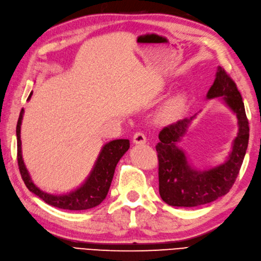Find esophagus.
Segmentation results:
<instances>
[{"label":"esophagus","instance_id":"obj_1","mask_svg":"<svg viewBox=\"0 0 261 261\" xmlns=\"http://www.w3.org/2000/svg\"><path fill=\"white\" fill-rule=\"evenodd\" d=\"M133 143L136 144H144L146 143V137L143 132H137L133 136Z\"/></svg>","mask_w":261,"mask_h":261}]
</instances>
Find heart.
<instances>
[{
    "instance_id": "obj_1",
    "label": "heart",
    "mask_w": 261,
    "mask_h": 261,
    "mask_svg": "<svg viewBox=\"0 0 261 261\" xmlns=\"http://www.w3.org/2000/svg\"><path fill=\"white\" fill-rule=\"evenodd\" d=\"M183 100H184V97L183 96H177L175 97L174 99L172 100V101L170 102L169 107H168V111L169 112H173L175 111L179 108V106H181L183 103Z\"/></svg>"
}]
</instances>
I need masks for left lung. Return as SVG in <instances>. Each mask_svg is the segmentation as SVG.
Listing matches in <instances>:
<instances>
[{
  "instance_id": "8db88e82",
  "label": "left lung",
  "mask_w": 261,
  "mask_h": 261,
  "mask_svg": "<svg viewBox=\"0 0 261 261\" xmlns=\"http://www.w3.org/2000/svg\"><path fill=\"white\" fill-rule=\"evenodd\" d=\"M206 97H222L235 113L238 120L237 137L223 164L200 171L193 168L184 151L178 146L197 113L166 125L160 131V142L155 146L159 159V192L170 206L194 207L214 202L229 192L242 168L248 146L249 123L242 95L235 82L222 67H218L216 78Z\"/></svg>"
}]
</instances>
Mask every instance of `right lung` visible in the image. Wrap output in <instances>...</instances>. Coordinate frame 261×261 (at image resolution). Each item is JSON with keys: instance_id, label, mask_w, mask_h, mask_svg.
<instances>
[{"instance_id": "1", "label": "right lung", "mask_w": 261, "mask_h": 261, "mask_svg": "<svg viewBox=\"0 0 261 261\" xmlns=\"http://www.w3.org/2000/svg\"><path fill=\"white\" fill-rule=\"evenodd\" d=\"M33 92L30 93L28 100L31 99ZM24 109L21 110L16 125L17 137V162L18 169L21 172L23 181L32 193H34L45 203L57 208L69 211H84L98 206L106 198L110 189L113 174L119 160L123 156L124 153L130 148V141L128 139H118L106 143L100 151L97 161L93 165L89 176L86 181L67 194L54 195L49 194L38 189L33 183L30 173L26 169L22 156V141H21V124L23 120Z\"/></svg>"}]
</instances>
